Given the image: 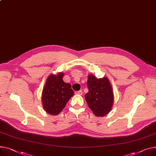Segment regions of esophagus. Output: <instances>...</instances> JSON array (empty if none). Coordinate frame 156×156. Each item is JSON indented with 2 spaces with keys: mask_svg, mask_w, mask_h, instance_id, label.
I'll use <instances>...</instances> for the list:
<instances>
[{
  "mask_svg": "<svg viewBox=\"0 0 156 156\" xmlns=\"http://www.w3.org/2000/svg\"><path fill=\"white\" fill-rule=\"evenodd\" d=\"M75 93L76 95H82L83 94V91L82 90H80V91H77L75 92Z\"/></svg>",
  "mask_w": 156,
  "mask_h": 156,
  "instance_id": "1",
  "label": "esophagus"
}]
</instances>
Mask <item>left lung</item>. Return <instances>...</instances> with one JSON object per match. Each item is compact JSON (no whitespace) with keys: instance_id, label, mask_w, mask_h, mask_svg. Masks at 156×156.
Instances as JSON below:
<instances>
[{"instance_id":"1","label":"left lung","mask_w":156,"mask_h":156,"mask_svg":"<svg viewBox=\"0 0 156 156\" xmlns=\"http://www.w3.org/2000/svg\"><path fill=\"white\" fill-rule=\"evenodd\" d=\"M88 92L85 94L88 105L96 116L107 115L112 109L113 94L110 82L107 77L97 78L90 75L87 81Z\"/></svg>"}]
</instances>
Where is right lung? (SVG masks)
Returning a JSON list of instances; mask_svg holds the SVG:
<instances>
[{"label":"right lung","mask_w":156,"mask_h":156,"mask_svg":"<svg viewBox=\"0 0 156 156\" xmlns=\"http://www.w3.org/2000/svg\"><path fill=\"white\" fill-rule=\"evenodd\" d=\"M63 75L59 73L57 75H49L43 90V107L46 112L51 115L59 114L74 95L71 85L63 81Z\"/></svg>","instance_id":"add662e5"}]
</instances>
